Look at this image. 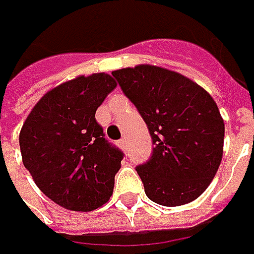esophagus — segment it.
Masks as SVG:
<instances>
[{
  "label": "esophagus",
  "mask_w": 254,
  "mask_h": 254,
  "mask_svg": "<svg viewBox=\"0 0 254 254\" xmlns=\"http://www.w3.org/2000/svg\"><path fill=\"white\" fill-rule=\"evenodd\" d=\"M119 145H120V148H122V150H126V147H127V141H126V138H122V140L119 141Z\"/></svg>",
  "instance_id": "1"
}]
</instances>
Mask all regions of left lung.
I'll list each match as a JSON object with an SVG mask.
<instances>
[{
  "label": "left lung",
  "instance_id": "1",
  "mask_svg": "<svg viewBox=\"0 0 254 254\" xmlns=\"http://www.w3.org/2000/svg\"><path fill=\"white\" fill-rule=\"evenodd\" d=\"M152 138L150 160L135 167L145 195L164 206L195 200L223 154L225 124L215 100L182 74L151 64L112 72Z\"/></svg>",
  "mask_w": 254,
  "mask_h": 254
}]
</instances>
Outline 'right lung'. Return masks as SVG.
<instances>
[{"label":"right lung","instance_id":"obj_1","mask_svg":"<svg viewBox=\"0 0 254 254\" xmlns=\"http://www.w3.org/2000/svg\"><path fill=\"white\" fill-rule=\"evenodd\" d=\"M116 86L107 73L64 82L35 104L21 128L25 168L62 208L89 212L112 196L124 154L104 138L94 116Z\"/></svg>","mask_w":254,"mask_h":254}]
</instances>
